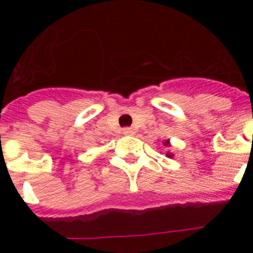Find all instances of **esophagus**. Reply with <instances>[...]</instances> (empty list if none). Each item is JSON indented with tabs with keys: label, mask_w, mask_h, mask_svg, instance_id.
I'll return each mask as SVG.
<instances>
[{
	"label": "esophagus",
	"mask_w": 253,
	"mask_h": 253,
	"mask_svg": "<svg viewBox=\"0 0 253 253\" xmlns=\"http://www.w3.org/2000/svg\"><path fill=\"white\" fill-rule=\"evenodd\" d=\"M132 132H134V131H132V128H131V127H125V128H123V134L125 135H130V134H132Z\"/></svg>",
	"instance_id": "obj_1"
}]
</instances>
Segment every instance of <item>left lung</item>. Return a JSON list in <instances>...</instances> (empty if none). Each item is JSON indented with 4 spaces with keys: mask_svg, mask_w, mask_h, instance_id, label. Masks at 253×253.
Instances as JSON below:
<instances>
[{
    "mask_svg": "<svg viewBox=\"0 0 253 253\" xmlns=\"http://www.w3.org/2000/svg\"><path fill=\"white\" fill-rule=\"evenodd\" d=\"M167 144H168V140H167V142H166V146H167ZM167 155H168V156H170V155H169V154H167Z\"/></svg>",
    "mask_w": 253,
    "mask_h": 253,
    "instance_id": "obj_1",
    "label": "left lung"
}]
</instances>
